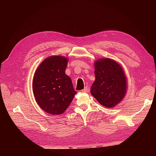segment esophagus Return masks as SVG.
I'll list each match as a JSON object with an SVG mask.
<instances>
[{
	"instance_id": "esophagus-1",
	"label": "esophagus",
	"mask_w": 156,
	"mask_h": 156,
	"mask_svg": "<svg viewBox=\"0 0 156 156\" xmlns=\"http://www.w3.org/2000/svg\"><path fill=\"white\" fill-rule=\"evenodd\" d=\"M88 91H89L88 88L87 87H84V88L83 90H82L81 92H88Z\"/></svg>"
}]
</instances>
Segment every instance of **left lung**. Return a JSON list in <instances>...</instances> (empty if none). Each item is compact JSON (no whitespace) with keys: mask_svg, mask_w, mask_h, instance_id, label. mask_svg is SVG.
<instances>
[{"mask_svg":"<svg viewBox=\"0 0 156 156\" xmlns=\"http://www.w3.org/2000/svg\"><path fill=\"white\" fill-rule=\"evenodd\" d=\"M96 80L90 93L101 105L111 108L125 96L127 81L120 65L111 58H102L94 62Z\"/></svg>","mask_w":156,"mask_h":156,"instance_id":"left-lung-1","label":"left lung"}]
</instances>
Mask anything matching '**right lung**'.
Masks as SVG:
<instances>
[{
	"mask_svg": "<svg viewBox=\"0 0 156 156\" xmlns=\"http://www.w3.org/2000/svg\"><path fill=\"white\" fill-rule=\"evenodd\" d=\"M68 58L52 56L45 59L37 68L32 90L38 105L53 115L62 114L69 106L77 92L72 79L65 73Z\"/></svg>",
	"mask_w": 156,
	"mask_h": 156,
	"instance_id": "1",
	"label": "right lung"
}]
</instances>
